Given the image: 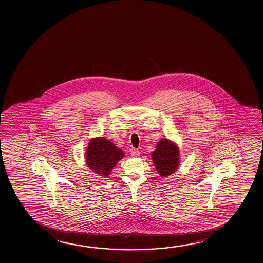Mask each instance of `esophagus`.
Listing matches in <instances>:
<instances>
[{"instance_id":"obj_1","label":"esophagus","mask_w":263,"mask_h":263,"mask_svg":"<svg viewBox=\"0 0 263 263\" xmlns=\"http://www.w3.org/2000/svg\"><path fill=\"white\" fill-rule=\"evenodd\" d=\"M140 155V152L138 149H132L131 151V156L133 158H138V156Z\"/></svg>"}]
</instances>
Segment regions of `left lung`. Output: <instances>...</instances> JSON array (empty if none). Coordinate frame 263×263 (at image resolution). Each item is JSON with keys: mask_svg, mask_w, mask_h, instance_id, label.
Masks as SVG:
<instances>
[{"mask_svg": "<svg viewBox=\"0 0 263 263\" xmlns=\"http://www.w3.org/2000/svg\"><path fill=\"white\" fill-rule=\"evenodd\" d=\"M151 158L156 171L161 177H168L177 172L180 165V151L176 143L162 138L156 145Z\"/></svg>", "mask_w": 263, "mask_h": 263, "instance_id": "1", "label": "left lung"}]
</instances>
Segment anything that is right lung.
Here are the masks:
<instances>
[{"label": "right lung", "mask_w": 263, "mask_h": 263, "mask_svg": "<svg viewBox=\"0 0 263 263\" xmlns=\"http://www.w3.org/2000/svg\"><path fill=\"white\" fill-rule=\"evenodd\" d=\"M124 152L104 137L91 138L87 146L85 159L88 168L95 174L107 178Z\"/></svg>", "instance_id": "right-lung-1"}]
</instances>
